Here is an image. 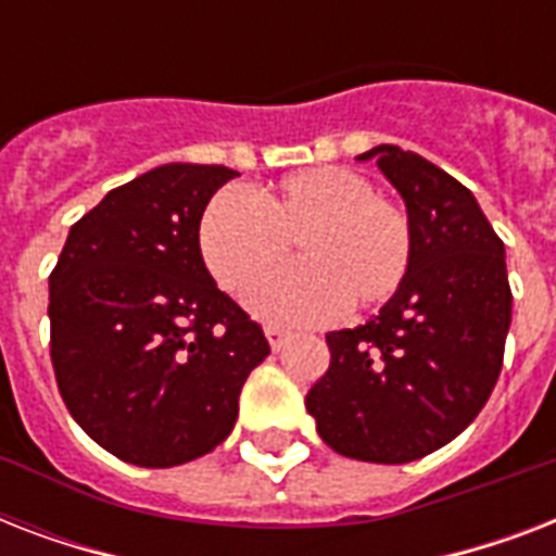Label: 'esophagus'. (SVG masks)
Here are the masks:
<instances>
[{
    "instance_id": "34e87169",
    "label": "esophagus",
    "mask_w": 556,
    "mask_h": 556,
    "mask_svg": "<svg viewBox=\"0 0 556 556\" xmlns=\"http://www.w3.org/2000/svg\"><path fill=\"white\" fill-rule=\"evenodd\" d=\"M265 338H268L270 349H274V352H279V349L286 346L288 331H286V329H279V326H265Z\"/></svg>"
}]
</instances>
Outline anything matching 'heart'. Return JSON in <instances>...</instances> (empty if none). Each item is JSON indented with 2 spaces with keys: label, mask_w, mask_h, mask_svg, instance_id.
Wrapping results in <instances>:
<instances>
[{
  "label": "heart",
  "mask_w": 556,
  "mask_h": 556,
  "mask_svg": "<svg viewBox=\"0 0 556 556\" xmlns=\"http://www.w3.org/2000/svg\"><path fill=\"white\" fill-rule=\"evenodd\" d=\"M294 241L304 260L265 287ZM199 248L216 282L248 296L274 323H314L346 305L387 303L413 262V225L395 201L375 195L364 176L343 167L291 173L251 201L222 192L199 225Z\"/></svg>",
  "instance_id": "heart-1"
}]
</instances>
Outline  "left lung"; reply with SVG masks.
Segmentation results:
<instances>
[{"label":"left lung","mask_w":556,"mask_h":556,"mask_svg":"<svg viewBox=\"0 0 556 556\" xmlns=\"http://www.w3.org/2000/svg\"><path fill=\"white\" fill-rule=\"evenodd\" d=\"M401 192L413 262L357 329L329 331L331 364L305 395L334 453L404 465L444 447L482 413L510 326L505 244L465 185L392 143L357 155Z\"/></svg>","instance_id":"1"}]
</instances>
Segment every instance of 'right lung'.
Here are the masks:
<instances>
[{"instance_id":"obj_1","label":"right lung","mask_w":556,"mask_h":556,"mask_svg":"<svg viewBox=\"0 0 556 556\" xmlns=\"http://www.w3.org/2000/svg\"><path fill=\"white\" fill-rule=\"evenodd\" d=\"M236 169L164 164L72 225L48 277L51 364L89 439L138 467L216 450L239 392L270 355L262 329L204 268L199 225Z\"/></svg>"}]
</instances>
